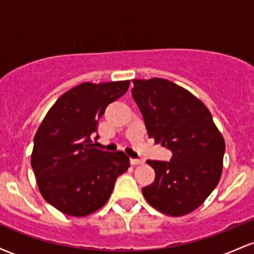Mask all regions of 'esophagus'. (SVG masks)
<instances>
[{
    "mask_svg": "<svg viewBox=\"0 0 254 254\" xmlns=\"http://www.w3.org/2000/svg\"><path fill=\"white\" fill-rule=\"evenodd\" d=\"M130 162H131V165H132V166L142 165V164H143V160H141V159H131Z\"/></svg>",
    "mask_w": 254,
    "mask_h": 254,
    "instance_id": "esophagus-1",
    "label": "esophagus"
}]
</instances>
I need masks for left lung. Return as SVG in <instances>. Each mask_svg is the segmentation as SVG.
<instances>
[{
  "label": "left lung",
  "mask_w": 254,
  "mask_h": 254,
  "mask_svg": "<svg viewBox=\"0 0 254 254\" xmlns=\"http://www.w3.org/2000/svg\"><path fill=\"white\" fill-rule=\"evenodd\" d=\"M132 82L148 136L172 151L170 161L148 160L155 180L142 192L156 210L183 216L202 205L220 182L224 139L205 105L189 90L165 78Z\"/></svg>",
  "instance_id": "8db88e82"
}]
</instances>
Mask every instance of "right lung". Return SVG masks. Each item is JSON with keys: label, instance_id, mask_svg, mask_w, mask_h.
<instances>
[{"label": "right lung", "instance_id": "right-lung-1", "mask_svg": "<svg viewBox=\"0 0 254 254\" xmlns=\"http://www.w3.org/2000/svg\"><path fill=\"white\" fill-rule=\"evenodd\" d=\"M129 84H78L58 99L38 127L32 168L44 199L63 214L82 217L97 211L130 167L123 151L98 149L92 141L106 107L125 94Z\"/></svg>", "mask_w": 254, "mask_h": 254}]
</instances>
